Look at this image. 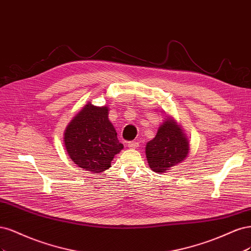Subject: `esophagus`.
I'll return each instance as SVG.
<instances>
[{
  "mask_svg": "<svg viewBox=\"0 0 251 251\" xmlns=\"http://www.w3.org/2000/svg\"><path fill=\"white\" fill-rule=\"evenodd\" d=\"M127 145H128L129 148L135 149V148L139 147V142H136V141H130V142H128Z\"/></svg>",
  "mask_w": 251,
  "mask_h": 251,
  "instance_id": "obj_1",
  "label": "esophagus"
}]
</instances>
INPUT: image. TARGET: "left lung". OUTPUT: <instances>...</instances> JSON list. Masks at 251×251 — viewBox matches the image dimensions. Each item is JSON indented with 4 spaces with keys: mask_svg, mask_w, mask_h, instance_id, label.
Here are the masks:
<instances>
[{
    "mask_svg": "<svg viewBox=\"0 0 251 251\" xmlns=\"http://www.w3.org/2000/svg\"><path fill=\"white\" fill-rule=\"evenodd\" d=\"M189 153V142L182 129L172 120L161 125L153 140L146 146L148 164L152 171L165 173L181 163Z\"/></svg>",
    "mask_w": 251,
    "mask_h": 251,
    "instance_id": "1",
    "label": "left lung"
}]
</instances>
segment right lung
Returning a JSON list of instances; mask_svg holds the SVG:
<instances>
[{
    "instance_id": "obj_1",
    "label": "right lung",
    "mask_w": 251,
    "mask_h": 251,
    "mask_svg": "<svg viewBox=\"0 0 251 251\" xmlns=\"http://www.w3.org/2000/svg\"><path fill=\"white\" fill-rule=\"evenodd\" d=\"M69 156L78 167L100 173L110 167L114 156L124 148L108 120L107 106L86 104L71 121L64 132Z\"/></svg>"
}]
</instances>
